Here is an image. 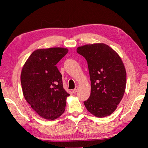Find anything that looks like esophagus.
Segmentation results:
<instances>
[{
  "mask_svg": "<svg viewBox=\"0 0 148 148\" xmlns=\"http://www.w3.org/2000/svg\"><path fill=\"white\" fill-rule=\"evenodd\" d=\"M77 90H78V86H76V88H75L74 90H73V93H74V94H76V92H77Z\"/></svg>",
  "mask_w": 148,
  "mask_h": 148,
  "instance_id": "obj_1",
  "label": "esophagus"
}]
</instances>
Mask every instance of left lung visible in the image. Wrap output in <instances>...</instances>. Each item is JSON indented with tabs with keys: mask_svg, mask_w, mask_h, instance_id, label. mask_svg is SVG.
<instances>
[{
	"mask_svg": "<svg viewBox=\"0 0 148 148\" xmlns=\"http://www.w3.org/2000/svg\"><path fill=\"white\" fill-rule=\"evenodd\" d=\"M77 52L87 61L91 80V95L84 103L93 116L111 115L123 97L127 74L121 57L103 43L86 44Z\"/></svg>",
	"mask_w": 148,
	"mask_h": 148,
	"instance_id": "8db88e82",
	"label": "left lung"
}]
</instances>
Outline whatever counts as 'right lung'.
<instances>
[{"label": "right lung", "instance_id": "1", "mask_svg": "<svg viewBox=\"0 0 148 148\" xmlns=\"http://www.w3.org/2000/svg\"><path fill=\"white\" fill-rule=\"evenodd\" d=\"M64 47L35 50L24 64L21 84L27 102L42 118L54 120L64 113L69 94L56 66L68 53Z\"/></svg>", "mask_w": 148, "mask_h": 148}]
</instances>
